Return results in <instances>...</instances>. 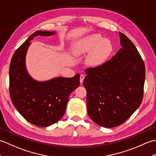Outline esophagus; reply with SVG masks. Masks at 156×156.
<instances>
[{"mask_svg":"<svg viewBox=\"0 0 156 156\" xmlns=\"http://www.w3.org/2000/svg\"><path fill=\"white\" fill-rule=\"evenodd\" d=\"M84 78H85L84 75H83V74H81L80 75V82L81 84H82V82H83V80H84Z\"/></svg>","mask_w":156,"mask_h":156,"instance_id":"esophagus-1","label":"esophagus"}]
</instances>
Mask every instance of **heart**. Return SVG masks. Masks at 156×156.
I'll list each match as a JSON object with an SVG mask.
<instances>
[{
	"label": "heart",
	"instance_id": "obj_1",
	"mask_svg": "<svg viewBox=\"0 0 156 156\" xmlns=\"http://www.w3.org/2000/svg\"><path fill=\"white\" fill-rule=\"evenodd\" d=\"M112 51V45L108 39H103L98 34H90L76 43L73 48L75 55H81L90 53L88 63L92 66L102 64Z\"/></svg>",
	"mask_w": 156,
	"mask_h": 156
}]
</instances>
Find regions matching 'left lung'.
<instances>
[{"mask_svg":"<svg viewBox=\"0 0 156 156\" xmlns=\"http://www.w3.org/2000/svg\"><path fill=\"white\" fill-rule=\"evenodd\" d=\"M119 34L122 48L105 64L86 69L83 82L89 117L106 128L123 123L140 107L144 97V62L130 39Z\"/></svg>","mask_w":156,"mask_h":156,"instance_id":"8db88e82","label":"left lung"}]
</instances>
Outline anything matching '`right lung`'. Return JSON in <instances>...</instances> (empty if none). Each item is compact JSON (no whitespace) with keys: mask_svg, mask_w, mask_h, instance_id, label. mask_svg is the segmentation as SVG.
<instances>
[{"mask_svg":"<svg viewBox=\"0 0 156 156\" xmlns=\"http://www.w3.org/2000/svg\"><path fill=\"white\" fill-rule=\"evenodd\" d=\"M55 31H37L31 34L12 57L9 68V92L16 110L37 127H48L64 115L69 96L80 84V74L72 78L57 77L44 82L29 74L25 57L30 41L36 36H50Z\"/></svg>","mask_w":156,"mask_h":156,"instance_id":"add662e5","label":"right lung"}]
</instances>
